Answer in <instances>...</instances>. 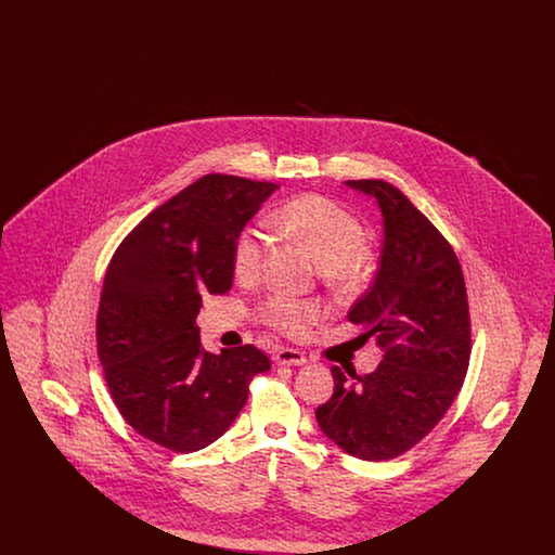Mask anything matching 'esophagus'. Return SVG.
Listing matches in <instances>:
<instances>
[{"label": "esophagus", "mask_w": 555, "mask_h": 555, "mask_svg": "<svg viewBox=\"0 0 555 555\" xmlns=\"http://www.w3.org/2000/svg\"><path fill=\"white\" fill-rule=\"evenodd\" d=\"M274 362L279 366H301L306 364V356L299 351V349H291V347H283L274 353Z\"/></svg>", "instance_id": "obj_1"}]
</instances>
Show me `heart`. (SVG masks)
Listing matches in <instances>:
<instances>
[{
	"mask_svg": "<svg viewBox=\"0 0 555 555\" xmlns=\"http://www.w3.org/2000/svg\"><path fill=\"white\" fill-rule=\"evenodd\" d=\"M274 220L317 256L320 274L328 285L339 291H356L364 285L372 266L366 231L362 220L344 204L326 195L306 193L285 202L274 214ZM266 256L264 229L256 224L243 227L231 251L235 279L241 283L256 281L264 270ZM260 317L274 331L299 337L324 317V308L314 299L272 293L260 304Z\"/></svg>",
	"mask_w": 555,
	"mask_h": 555,
	"instance_id": "b5f03b06",
	"label": "heart"
}]
</instances>
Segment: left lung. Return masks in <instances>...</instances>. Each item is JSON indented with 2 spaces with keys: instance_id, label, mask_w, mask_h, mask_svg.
Wrapping results in <instances>:
<instances>
[{
  "instance_id": "1",
  "label": "left lung",
  "mask_w": 555,
  "mask_h": 555,
  "mask_svg": "<svg viewBox=\"0 0 555 555\" xmlns=\"http://www.w3.org/2000/svg\"><path fill=\"white\" fill-rule=\"evenodd\" d=\"M385 224L378 274L349 310L385 349L364 376L333 366L335 391L317 410L322 433L347 453L380 462L421 443L460 393L473 324L460 260L435 224L399 189L362 179Z\"/></svg>"
}]
</instances>
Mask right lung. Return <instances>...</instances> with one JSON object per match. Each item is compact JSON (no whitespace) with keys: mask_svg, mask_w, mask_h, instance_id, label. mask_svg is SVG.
Segmentation results:
<instances>
[{"mask_svg":"<svg viewBox=\"0 0 555 555\" xmlns=\"http://www.w3.org/2000/svg\"><path fill=\"white\" fill-rule=\"evenodd\" d=\"M279 185L206 175L147 214L114 251L98 312V356L122 418L177 453L214 443L235 423L256 374L254 345L214 356L195 318L233 285L238 231Z\"/></svg>","mask_w":555,"mask_h":555,"instance_id":"obj_1","label":"right lung"}]
</instances>
